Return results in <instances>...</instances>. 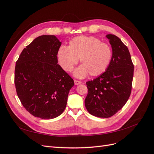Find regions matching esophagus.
I'll list each match as a JSON object with an SVG mask.
<instances>
[{
    "mask_svg": "<svg viewBox=\"0 0 154 154\" xmlns=\"http://www.w3.org/2000/svg\"><path fill=\"white\" fill-rule=\"evenodd\" d=\"M74 84H75L76 85H80V84H81V83H82V82H80V81H78V80H74Z\"/></svg>",
    "mask_w": 154,
    "mask_h": 154,
    "instance_id": "esophagus-1",
    "label": "esophagus"
}]
</instances>
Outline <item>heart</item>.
Wrapping results in <instances>:
<instances>
[{
  "label": "heart",
  "mask_w": 154,
  "mask_h": 154,
  "mask_svg": "<svg viewBox=\"0 0 154 154\" xmlns=\"http://www.w3.org/2000/svg\"><path fill=\"white\" fill-rule=\"evenodd\" d=\"M112 58L110 46L94 36H79L69 42L68 48L61 46L58 50L57 60L66 72H71L79 60L82 64L74 71V76L83 78L88 73L99 76L108 67Z\"/></svg>",
  "instance_id": "b5f03b06"
}]
</instances>
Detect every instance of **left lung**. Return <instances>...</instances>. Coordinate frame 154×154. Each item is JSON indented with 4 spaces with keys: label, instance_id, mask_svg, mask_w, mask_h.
Here are the masks:
<instances>
[{
    "label": "left lung",
    "instance_id": "obj_1",
    "mask_svg": "<svg viewBox=\"0 0 154 154\" xmlns=\"http://www.w3.org/2000/svg\"><path fill=\"white\" fill-rule=\"evenodd\" d=\"M112 50L106 71L86 82L85 105L91 114L106 118L114 115L128 101L132 89L134 65L128 48L118 36L106 35Z\"/></svg>",
    "mask_w": 154,
    "mask_h": 154
}]
</instances>
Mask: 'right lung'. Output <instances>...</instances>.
<instances>
[{
	"label": "right lung",
	"instance_id": "add662e5",
	"mask_svg": "<svg viewBox=\"0 0 154 154\" xmlns=\"http://www.w3.org/2000/svg\"><path fill=\"white\" fill-rule=\"evenodd\" d=\"M62 45L54 35H42L23 49L16 62L15 84L22 105L35 117L51 119L66 107L74 81L58 64Z\"/></svg>",
	"mask_w": 154,
	"mask_h": 154
}]
</instances>
